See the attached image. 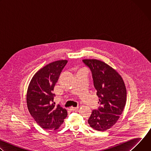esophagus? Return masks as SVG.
<instances>
[{
    "mask_svg": "<svg viewBox=\"0 0 151 151\" xmlns=\"http://www.w3.org/2000/svg\"><path fill=\"white\" fill-rule=\"evenodd\" d=\"M79 109V107H70V110L72 111H76Z\"/></svg>",
    "mask_w": 151,
    "mask_h": 151,
    "instance_id": "obj_1",
    "label": "esophagus"
}]
</instances>
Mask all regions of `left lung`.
<instances>
[{
  "instance_id": "obj_1",
  "label": "left lung",
  "mask_w": 151,
  "mask_h": 151,
  "mask_svg": "<svg viewBox=\"0 0 151 151\" xmlns=\"http://www.w3.org/2000/svg\"><path fill=\"white\" fill-rule=\"evenodd\" d=\"M82 61L92 73L100 106L93 110L88 120L90 127L98 131H105L117 122L126 103L127 91L119 74L103 61L85 59Z\"/></svg>"
}]
</instances>
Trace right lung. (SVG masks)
Here are the masks:
<instances>
[{
	"label": "right lung",
	"mask_w": 151,
	"mask_h": 151,
	"mask_svg": "<svg viewBox=\"0 0 151 151\" xmlns=\"http://www.w3.org/2000/svg\"><path fill=\"white\" fill-rule=\"evenodd\" d=\"M68 60L51 63L37 71L33 76L27 92L29 111L36 123L42 128L55 130L68 115L60 105H55L52 93L62 70Z\"/></svg>",
	"instance_id": "add662e5"
}]
</instances>
